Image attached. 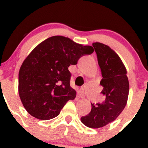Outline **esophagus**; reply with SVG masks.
Listing matches in <instances>:
<instances>
[{"label": "esophagus", "mask_w": 148, "mask_h": 148, "mask_svg": "<svg viewBox=\"0 0 148 148\" xmlns=\"http://www.w3.org/2000/svg\"><path fill=\"white\" fill-rule=\"evenodd\" d=\"M79 95L80 97H82V98L84 97V90L83 87H82L81 89H80L79 92Z\"/></svg>", "instance_id": "1"}]
</instances>
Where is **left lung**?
<instances>
[{
    "label": "left lung",
    "instance_id": "obj_1",
    "mask_svg": "<svg viewBox=\"0 0 148 148\" xmlns=\"http://www.w3.org/2000/svg\"><path fill=\"white\" fill-rule=\"evenodd\" d=\"M102 71L101 92L104 100L92 103L91 112L81 117L82 122L90 128H99L113 122L126 106L129 95L127 70L120 56L110 46L96 42L92 44Z\"/></svg>",
    "mask_w": 148,
    "mask_h": 148
}]
</instances>
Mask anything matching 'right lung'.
<instances>
[{
	"instance_id": "add662e5",
	"label": "right lung",
	"mask_w": 148,
	"mask_h": 148,
	"mask_svg": "<svg viewBox=\"0 0 148 148\" xmlns=\"http://www.w3.org/2000/svg\"><path fill=\"white\" fill-rule=\"evenodd\" d=\"M93 52L92 46L62 36L38 44L23 62L18 74L19 96L26 111L42 120L59 115L67 101L73 100L77 95L70 86L69 66Z\"/></svg>"
}]
</instances>
